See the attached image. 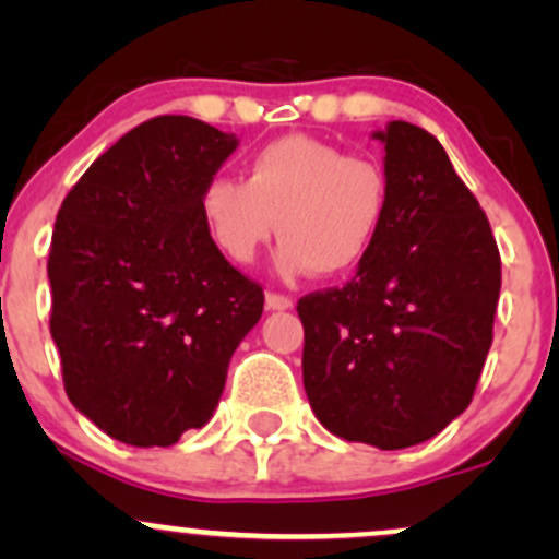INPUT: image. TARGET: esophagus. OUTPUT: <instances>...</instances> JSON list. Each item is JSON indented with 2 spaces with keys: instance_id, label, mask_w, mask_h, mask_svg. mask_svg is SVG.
Here are the masks:
<instances>
[{
  "instance_id": "1",
  "label": "esophagus",
  "mask_w": 559,
  "mask_h": 559,
  "mask_svg": "<svg viewBox=\"0 0 559 559\" xmlns=\"http://www.w3.org/2000/svg\"><path fill=\"white\" fill-rule=\"evenodd\" d=\"M264 302H267L270 311H292V308H295L292 297L275 295V292H267V295H264Z\"/></svg>"
}]
</instances>
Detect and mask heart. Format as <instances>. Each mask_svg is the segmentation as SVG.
<instances>
[{
  "label": "heart",
  "mask_w": 559,
  "mask_h": 559,
  "mask_svg": "<svg viewBox=\"0 0 559 559\" xmlns=\"http://www.w3.org/2000/svg\"><path fill=\"white\" fill-rule=\"evenodd\" d=\"M386 175L324 140L289 134L262 145L246 165V183L216 175L200 194V213L218 251L251 264L267 240H284L275 267L284 278H324L357 270L386 218Z\"/></svg>",
  "instance_id": "obj_1"
}]
</instances>
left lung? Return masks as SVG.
I'll return each mask as SVG.
<instances>
[{
	"label": "left lung",
	"mask_w": 559,
	"mask_h": 559,
	"mask_svg": "<svg viewBox=\"0 0 559 559\" xmlns=\"http://www.w3.org/2000/svg\"><path fill=\"white\" fill-rule=\"evenodd\" d=\"M384 145L386 218L343 289L297 302L302 384L316 419L343 441L408 449L471 405L492 346L500 253L443 145L408 121Z\"/></svg>",
	"instance_id": "obj_1"
}]
</instances>
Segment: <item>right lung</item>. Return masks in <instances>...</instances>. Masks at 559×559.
Listing matches in <instances>:
<instances>
[{
  "label": "right lung",
  "mask_w": 559,
  "mask_h": 559,
  "mask_svg": "<svg viewBox=\"0 0 559 559\" xmlns=\"http://www.w3.org/2000/svg\"><path fill=\"white\" fill-rule=\"evenodd\" d=\"M238 143L197 118H151L83 173L56 216L50 335L67 397L129 447H173L205 427L262 319V289L200 213Z\"/></svg>",
  "instance_id": "obj_1"
}]
</instances>
